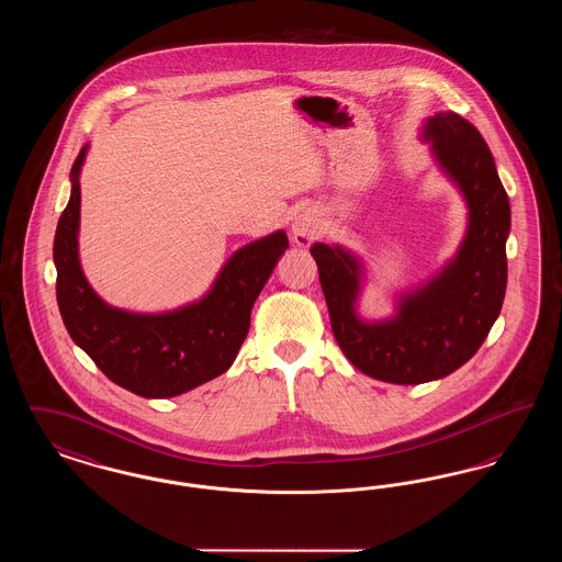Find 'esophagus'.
<instances>
[{"label":"esophagus","instance_id":"obj_1","mask_svg":"<svg viewBox=\"0 0 562 562\" xmlns=\"http://www.w3.org/2000/svg\"><path fill=\"white\" fill-rule=\"evenodd\" d=\"M293 240L299 246H310L312 241L316 240L318 232H321V221L318 216L310 211L296 214L293 221Z\"/></svg>","mask_w":562,"mask_h":562}]
</instances>
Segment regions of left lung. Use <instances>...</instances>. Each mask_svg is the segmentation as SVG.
Listing matches in <instances>:
<instances>
[{"mask_svg": "<svg viewBox=\"0 0 562 562\" xmlns=\"http://www.w3.org/2000/svg\"><path fill=\"white\" fill-rule=\"evenodd\" d=\"M419 138L468 206L453 259L424 284L396 294L392 316L364 321L358 314L367 280L362 259L341 244L310 248L339 348L358 371L396 385L428 383L463 367L497 321L508 284V193L488 145L453 111L428 117Z\"/></svg>", "mask_w": 562, "mask_h": 562, "instance_id": "8db88e82", "label": "left lung"}]
</instances>
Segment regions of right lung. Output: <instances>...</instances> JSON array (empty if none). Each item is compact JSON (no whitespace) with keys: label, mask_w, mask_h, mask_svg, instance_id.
<instances>
[{"label":"right lung","mask_w":562,"mask_h":562,"mask_svg":"<svg viewBox=\"0 0 562 562\" xmlns=\"http://www.w3.org/2000/svg\"><path fill=\"white\" fill-rule=\"evenodd\" d=\"M90 145L71 166V198L54 236L56 301L74 344L113 383L143 398H172L225 373L248 335L250 312L278 259L286 232L238 248L209 293L160 314L109 305L88 284L80 263V172Z\"/></svg>","instance_id":"obj_1"}]
</instances>
